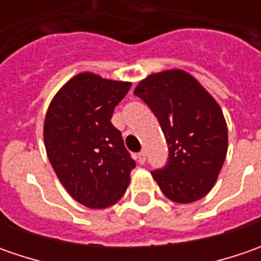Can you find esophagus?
I'll return each instance as SVG.
<instances>
[{"label": "esophagus", "mask_w": 261, "mask_h": 261, "mask_svg": "<svg viewBox=\"0 0 261 261\" xmlns=\"http://www.w3.org/2000/svg\"><path fill=\"white\" fill-rule=\"evenodd\" d=\"M145 160H146V152L145 151H141V152L138 154V161H139L141 164H144V163H145Z\"/></svg>", "instance_id": "34e87169"}]
</instances>
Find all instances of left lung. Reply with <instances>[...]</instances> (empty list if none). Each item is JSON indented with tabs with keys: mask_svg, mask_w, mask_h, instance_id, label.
Segmentation results:
<instances>
[{
	"mask_svg": "<svg viewBox=\"0 0 261 261\" xmlns=\"http://www.w3.org/2000/svg\"><path fill=\"white\" fill-rule=\"evenodd\" d=\"M156 116L168 145V163L151 171L173 202L192 203L215 186L228 151V127L221 106L185 69L151 74L135 87Z\"/></svg>",
	"mask_w": 261,
	"mask_h": 261,
	"instance_id": "1",
	"label": "left lung"
}]
</instances>
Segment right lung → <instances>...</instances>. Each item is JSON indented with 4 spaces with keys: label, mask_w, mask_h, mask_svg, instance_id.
I'll return each instance as SVG.
<instances>
[{
    "label": "right lung",
    "mask_w": 261,
    "mask_h": 261,
    "mask_svg": "<svg viewBox=\"0 0 261 261\" xmlns=\"http://www.w3.org/2000/svg\"><path fill=\"white\" fill-rule=\"evenodd\" d=\"M130 86L84 71L59 88L46 112L47 158L71 197L90 209L115 205L130 181L135 161L110 122Z\"/></svg>",
    "instance_id": "right-lung-1"
}]
</instances>
